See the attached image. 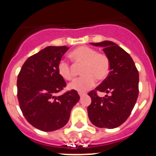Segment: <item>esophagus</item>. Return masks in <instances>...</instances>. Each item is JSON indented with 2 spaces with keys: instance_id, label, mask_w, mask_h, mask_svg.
I'll list each match as a JSON object with an SVG mask.
<instances>
[{
  "instance_id": "esophagus-1",
  "label": "esophagus",
  "mask_w": 156,
  "mask_h": 156,
  "mask_svg": "<svg viewBox=\"0 0 156 156\" xmlns=\"http://www.w3.org/2000/svg\"><path fill=\"white\" fill-rule=\"evenodd\" d=\"M86 94V93L85 92H79V95L80 96V97H83V96H85Z\"/></svg>"
}]
</instances>
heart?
<instances>
[{
    "label": "heart",
    "instance_id": "b5f03b06",
    "mask_svg": "<svg viewBox=\"0 0 156 156\" xmlns=\"http://www.w3.org/2000/svg\"><path fill=\"white\" fill-rule=\"evenodd\" d=\"M70 58L77 65H83L81 75L83 76L70 83V89L85 91L94 86L96 80L103 81L108 76L110 70V62L106 55L98 53L95 49L89 46H80L70 54ZM58 72L65 80L73 79L71 67L65 60L58 64Z\"/></svg>",
    "mask_w": 156,
    "mask_h": 156
}]
</instances>
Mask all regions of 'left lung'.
Masks as SVG:
<instances>
[{
  "mask_svg": "<svg viewBox=\"0 0 156 156\" xmlns=\"http://www.w3.org/2000/svg\"><path fill=\"white\" fill-rule=\"evenodd\" d=\"M90 44L103 48L110 59V70L101 84L88 94L91 99L88 115L96 127L117 128L126 121L137 101L139 73L130 55L116 43L105 41ZM96 91L110 94L101 98Z\"/></svg>",
  "mask_w": 156,
  "mask_h": 156,
  "instance_id": "obj_1",
  "label": "left lung"
}]
</instances>
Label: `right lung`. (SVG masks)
<instances>
[{
	"instance_id": "right-lung-1",
	"label": "right lung",
	"mask_w": 156,
	"mask_h": 156,
	"mask_svg": "<svg viewBox=\"0 0 156 156\" xmlns=\"http://www.w3.org/2000/svg\"><path fill=\"white\" fill-rule=\"evenodd\" d=\"M68 49L47 46L28 58L19 72L17 96L21 110L27 121L41 131H53L65 126L80 100L75 90L55 96L66 86L57 67Z\"/></svg>"
}]
</instances>
